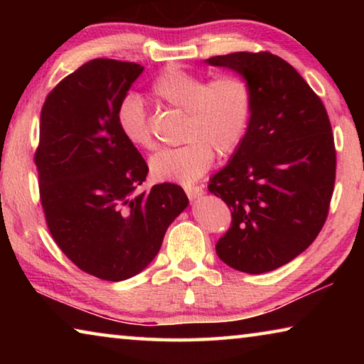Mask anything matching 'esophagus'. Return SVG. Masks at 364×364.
<instances>
[{
  "label": "esophagus",
  "instance_id": "1",
  "mask_svg": "<svg viewBox=\"0 0 364 364\" xmlns=\"http://www.w3.org/2000/svg\"><path fill=\"white\" fill-rule=\"evenodd\" d=\"M184 193H186L189 199H197V197L204 194V189H202V186H196V184H186L184 186Z\"/></svg>",
  "mask_w": 364,
  "mask_h": 364
}]
</instances>
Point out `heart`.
Segmentation results:
<instances>
[{"label":"heart","instance_id":"heart-1","mask_svg":"<svg viewBox=\"0 0 364 364\" xmlns=\"http://www.w3.org/2000/svg\"><path fill=\"white\" fill-rule=\"evenodd\" d=\"M154 97L184 112V143L157 152L151 159V173L159 181L193 183L212 167L213 157H228L247 133L252 117V90L236 73L208 80L199 73L167 67L151 85ZM117 123L128 143L152 151L149 115L136 95H128L117 107Z\"/></svg>","mask_w":364,"mask_h":364}]
</instances>
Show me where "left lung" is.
Returning <instances> with one entry per match:
<instances>
[{"mask_svg":"<svg viewBox=\"0 0 364 364\" xmlns=\"http://www.w3.org/2000/svg\"><path fill=\"white\" fill-rule=\"evenodd\" d=\"M207 63L239 72L252 90L245 138L208 184L231 210L215 250L234 269L267 273L300 255L328 218L336 183L331 122L319 96L279 56L241 51Z\"/></svg>","mask_w":364,"mask_h":364,"instance_id":"obj_1","label":"left lung"}]
</instances>
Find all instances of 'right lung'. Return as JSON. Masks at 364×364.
Returning <instances> with one entry per match:
<instances>
[{
    "label": "right lung",
    "instance_id": "right-lung-1",
    "mask_svg": "<svg viewBox=\"0 0 364 364\" xmlns=\"http://www.w3.org/2000/svg\"><path fill=\"white\" fill-rule=\"evenodd\" d=\"M143 69L93 59L60 80L41 107L33 160L48 230L75 267L104 281L143 271L188 207L173 183L136 191L149 167L122 134L117 107Z\"/></svg>",
    "mask_w": 364,
    "mask_h": 364
}]
</instances>
